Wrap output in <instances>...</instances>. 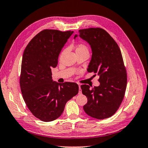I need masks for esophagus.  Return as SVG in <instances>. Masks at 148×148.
Masks as SVG:
<instances>
[{"mask_svg": "<svg viewBox=\"0 0 148 148\" xmlns=\"http://www.w3.org/2000/svg\"><path fill=\"white\" fill-rule=\"evenodd\" d=\"M78 86H79V93L80 94L82 92V91H81V87H80V85L79 84L78 85Z\"/></svg>", "mask_w": 148, "mask_h": 148, "instance_id": "obj_1", "label": "esophagus"}]
</instances>
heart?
I'll return each instance as SVG.
<instances>
[{"instance_id": "obj_1", "label": "heart", "mask_w": 148, "mask_h": 148, "mask_svg": "<svg viewBox=\"0 0 148 148\" xmlns=\"http://www.w3.org/2000/svg\"><path fill=\"white\" fill-rule=\"evenodd\" d=\"M81 50H88L87 46L84 44H79L77 45L76 49V52L77 51H81Z\"/></svg>"}]
</instances>
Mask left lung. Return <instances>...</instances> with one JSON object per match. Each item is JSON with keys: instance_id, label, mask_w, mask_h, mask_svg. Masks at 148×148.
<instances>
[{"instance_id": "1", "label": "left lung", "mask_w": 148, "mask_h": 148, "mask_svg": "<svg viewBox=\"0 0 148 148\" xmlns=\"http://www.w3.org/2000/svg\"><path fill=\"white\" fill-rule=\"evenodd\" d=\"M77 36L75 35L74 38ZM79 36L91 47L92 57L87 71L99 75L100 83L92 88L86 84L81 86L82 93L87 98L84 110L93 118H108L118 110L127 87V72L121 50L103 29H81Z\"/></svg>"}]
</instances>
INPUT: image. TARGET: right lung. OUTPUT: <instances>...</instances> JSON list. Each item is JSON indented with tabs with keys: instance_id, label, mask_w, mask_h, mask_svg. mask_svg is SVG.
Wrapping results in <instances>:
<instances>
[{
	"instance_id": "right-lung-1",
	"label": "right lung",
	"mask_w": 148,
	"mask_h": 148,
	"mask_svg": "<svg viewBox=\"0 0 148 148\" xmlns=\"http://www.w3.org/2000/svg\"><path fill=\"white\" fill-rule=\"evenodd\" d=\"M73 31L45 29L27 45L21 62L20 87L30 111L42 121L58 118L65 104L78 93L77 84L53 82L51 69L58 64L62 47Z\"/></svg>"
}]
</instances>
